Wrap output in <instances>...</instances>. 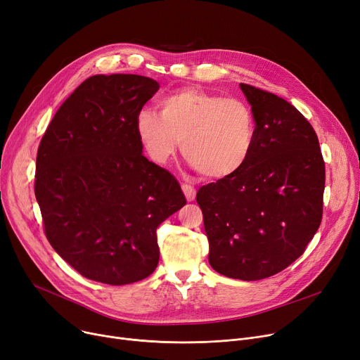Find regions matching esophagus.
Wrapping results in <instances>:
<instances>
[{
    "label": "esophagus",
    "instance_id": "1",
    "mask_svg": "<svg viewBox=\"0 0 360 360\" xmlns=\"http://www.w3.org/2000/svg\"><path fill=\"white\" fill-rule=\"evenodd\" d=\"M182 191H184V194H185L186 201H194V200H195V190H194V188H193L191 185L182 184Z\"/></svg>",
    "mask_w": 360,
    "mask_h": 360
}]
</instances>
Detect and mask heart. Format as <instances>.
Here are the masks:
<instances>
[{"label": "heart", "mask_w": 360, "mask_h": 360, "mask_svg": "<svg viewBox=\"0 0 360 360\" xmlns=\"http://www.w3.org/2000/svg\"><path fill=\"white\" fill-rule=\"evenodd\" d=\"M137 136L148 158L166 165L182 141V155L200 175L231 178L248 163L257 141L252 109L239 99L181 89L160 102V113L141 109Z\"/></svg>", "instance_id": "heart-1"}]
</instances>
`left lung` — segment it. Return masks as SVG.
<instances>
[{
    "instance_id": "8db88e82",
    "label": "left lung",
    "mask_w": 360,
    "mask_h": 360,
    "mask_svg": "<svg viewBox=\"0 0 360 360\" xmlns=\"http://www.w3.org/2000/svg\"><path fill=\"white\" fill-rule=\"evenodd\" d=\"M257 122L252 155L238 174L201 186L197 202L210 266L259 280L305 252L323 219L326 165L316 132L277 94L240 83Z\"/></svg>"
}]
</instances>
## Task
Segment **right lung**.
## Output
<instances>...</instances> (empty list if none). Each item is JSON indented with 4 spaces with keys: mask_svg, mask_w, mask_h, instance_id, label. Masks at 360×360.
I'll return each mask as SVG.
<instances>
[{
    "mask_svg": "<svg viewBox=\"0 0 360 360\" xmlns=\"http://www.w3.org/2000/svg\"><path fill=\"white\" fill-rule=\"evenodd\" d=\"M158 90L144 75H91L37 148L45 235L86 278L121 286L148 277L159 262V224L186 204L175 176L141 155L136 117Z\"/></svg>",
    "mask_w": 360,
    "mask_h": 360,
    "instance_id": "add662e5",
    "label": "right lung"
}]
</instances>
